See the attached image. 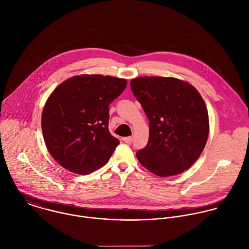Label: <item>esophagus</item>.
Masks as SVG:
<instances>
[{
  "label": "esophagus",
  "instance_id": "1",
  "mask_svg": "<svg viewBox=\"0 0 249 249\" xmlns=\"http://www.w3.org/2000/svg\"><path fill=\"white\" fill-rule=\"evenodd\" d=\"M126 143H128V144H130V143H132V142H133V137H127V138H124V140H123Z\"/></svg>",
  "mask_w": 249,
  "mask_h": 249
}]
</instances>
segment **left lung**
Returning a JSON list of instances; mask_svg holds the SVG:
<instances>
[{"label": "left lung", "instance_id": "left-lung-1", "mask_svg": "<svg viewBox=\"0 0 249 249\" xmlns=\"http://www.w3.org/2000/svg\"><path fill=\"white\" fill-rule=\"evenodd\" d=\"M130 85L149 120V141L137 152L139 161L160 177L190 168L209 136L208 110L196 89L170 77H140Z\"/></svg>", "mask_w": 249, "mask_h": 249}]
</instances>
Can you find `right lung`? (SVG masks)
<instances>
[{
  "instance_id": "1",
  "label": "right lung",
  "mask_w": 249,
  "mask_h": 249,
  "mask_svg": "<svg viewBox=\"0 0 249 249\" xmlns=\"http://www.w3.org/2000/svg\"><path fill=\"white\" fill-rule=\"evenodd\" d=\"M127 81L80 75L61 83L47 100L41 128L51 156L71 172L87 175L105 165L119 141L108 131V105Z\"/></svg>"
}]
</instances>
